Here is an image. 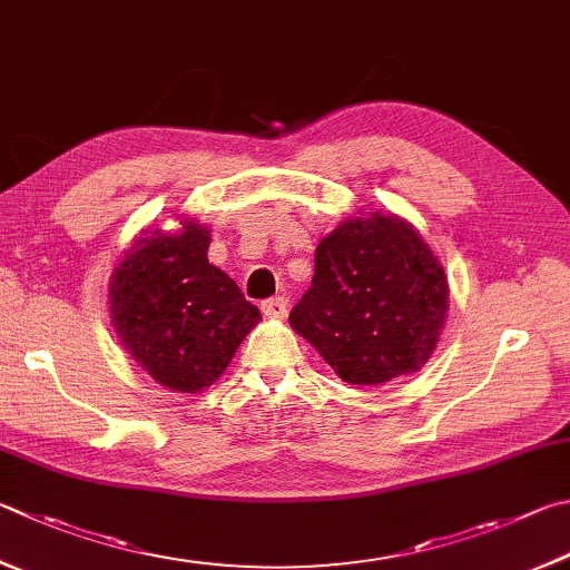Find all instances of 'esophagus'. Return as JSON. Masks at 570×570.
I'll return each mask as SVG.
<instances>
[{"label": "esophagus", "mask_w": 570, "mask_h": 570, "mask_svg": "<svg viewBox=\"0 0 570 570\" xmlns=\"http://www.w3.org/2000/svg\"><path fill=\"white\" fill-rule=\"evenodd\" d=\"M286 298L284 296H276V298H266V302H262V312L268 316V318H284L286 316Z\"/></svg>", "instance_id": "obj_1"}]
</instances>
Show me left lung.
Segmentation results:
<instances>
[{
	"mask_svg": "<svg viewBox=\"0 0 570 570\" xmlns=\"http://www.w3.org/2000/svg\"><path fill=\"white\" fill-rule=\"evenodd\" d=\"M314 266L288 324L338 379L384 386L426 364L449 312V282L406 219L381 212L346 219L321 239Z\"/></svg>",
	"mask_w": 570,
	"mask_h": 570,
	"instance_id": "obj_1",
	"label": "left lung"
}]
</instances>
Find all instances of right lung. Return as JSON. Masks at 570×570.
<instances>
[{"instance_id":"obj_1","label":"right lung","mask_w":570,"mask_h":570,"mask_svg":"<svg viewBox=\"0 0 570 570\" xmlns=\"http://www.w3.org/2000/svg\"><path fill=\"white\" fill-rule=\"evenodd\" d=\"M209 242L194 219L171 234L144 232L109 284L124 351L157 384L181 393L212 386L262 318L234 278L209 264Z\"/></svg>"}]
</instances>
